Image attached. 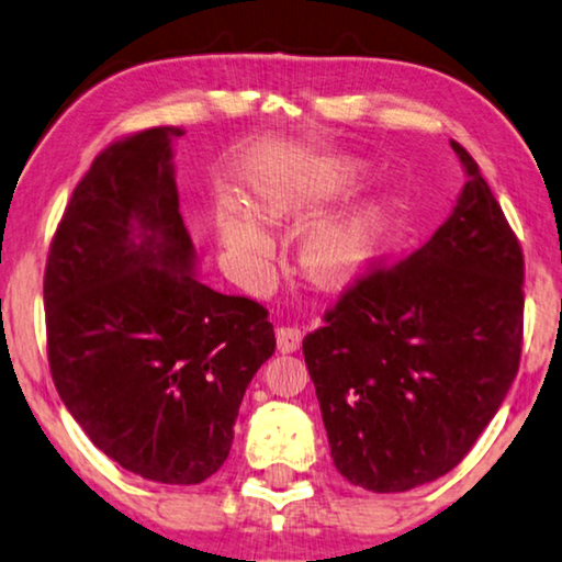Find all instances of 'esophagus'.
<instances>
[{
	"label": "esophagus",
	"mask_w": 562,
	"mask_h": 562,
	"mask_svg": "<svg viewBox=\"0 0 562 562\" xmlns=\"http://www.w3.org/2000/svg\"><path fill=\"white\" fill-rule=\"evenodd\" d=\"M300 341H303V334H300L297 326H280L278 328V349L282 353L297 351Z\"/></svg>",
	"instance_id": "esophagus-1"
}]
</instances>
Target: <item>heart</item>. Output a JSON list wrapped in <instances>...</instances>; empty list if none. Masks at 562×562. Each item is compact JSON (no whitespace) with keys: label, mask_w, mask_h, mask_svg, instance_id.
<instances>
[{"label":"heart","mask_w":562,"mask_h":562,"mask_svg":"<svg viewBox=\"0 0 562 562\" xmlns=\"http://www.w3.org/2000/svg\"><path fill=\"white\" fill-rule=\"evenodd\" d=\"M318 191L303 178H270L257 186V209L270 221L303 218ZM384 213L367 209L341 224L323 228L305 244V267L315 280L338 284L359 274L382 241ZM221 234L228 249L247 265H262L272 257L274 241L255 216L241 209H226Z\"/></svg>","instance_id":"1"}]
</instances>
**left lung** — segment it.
<instances>
[{
    "mask_svg": "<svg viewBox=\"0 0 562 562\" xmlns=\"http://www.w3.org/2000/svg\"><path fill=\"white\" fill-rule=\"evenodd\" d=\"M450 218L407 259H374L305 336L330 456L376 494L428 484L463 461L515 382L525 255L465 147Z\"/></svg>",
    "mask_w": 562,
    "mask_h": 562,
    "instance_id": "left-lung-1",
    "label": "left lung"
}]
</instances>
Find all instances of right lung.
<instances>
[{
    "instance_id": "obj_1",
    "label": "right lung",
    "mask_w": 562,
    "mask_h": 562,
    "mask_svg": "<svg viewBox=\"0 0 562 562\" xmlns=\"http://www.w3.org/2000/svg\"><path fill=\"white\" fill-rule=\"evenodd\" d=\"M180 134L153 126L93 157L53 234L43 300L55 390L93 446L142 479L201 484L232 450L274 328L257 300L191 274L170 165Z\"/></svg>"
}]
</instances>
